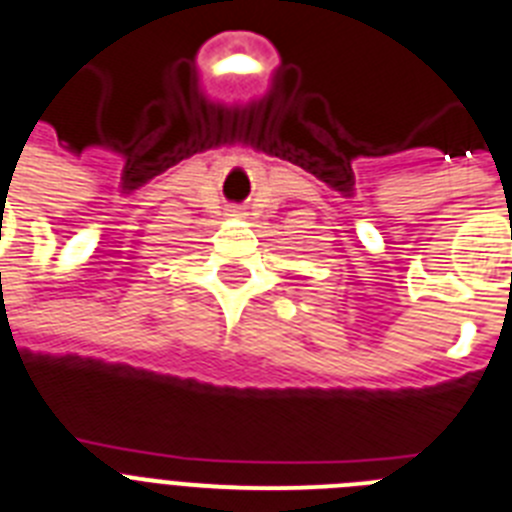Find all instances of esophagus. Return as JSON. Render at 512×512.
<instances>
[{
  "instance_id": "1",
  "label": "esophagus",
  "mask_w": 512,
  "mask_h": 512,
  "mask_svg": "<svg viewBox=\"0 0 512 512\" xmlns=\"http://www.w3.org/2000/svg\"><path fill=\"white\" fill-rule=\"evenodd\" d=\"M231 216H242V213H239V210H231Z\"/></svg>"
}]
</instances>
